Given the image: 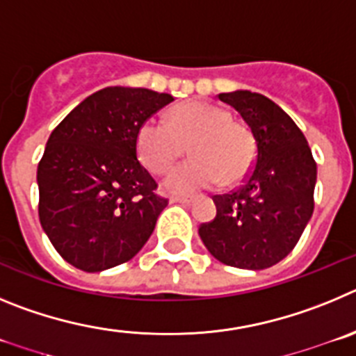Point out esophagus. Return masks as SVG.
Listing matches in <instances>:
<instances>
[{"instance_id": "esophagus-1", "label": "esophagus", "mask_w": 356, "mask_h": 356, "mask_svg": "<svg viewBox=\"0 0 356 356\" xmlns=\"http://www.w3.org/2000/svg\"><path fill=\"white\" fill-rule=\"evenodd\" d=\"M170 204H181V206H190V204H193V198L174 197V198H170Z\"/></svg>"}]
</instances>
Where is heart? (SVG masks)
<instances>
[{
    "label": "heart",
    "mask_w": 356,
    "mask_h": 356,
    "mask_svg": "<svg viewBox=\"0 0 356 356\" xmlns=\"http://www.w3.org/2000/svg\"><path fill=\"white\" fill-rule=\"evenodd\" d=\"M190 149L193 159L177 166L163 181L172 195L209 190L222 181H245L255 161V142L248 127L211 102L190 101L170 111L168 120L149 118L136 134L140 161L152 174H163Z\"/></svg>",
    "instance_id": "b5f03b06"
}]
</instances>
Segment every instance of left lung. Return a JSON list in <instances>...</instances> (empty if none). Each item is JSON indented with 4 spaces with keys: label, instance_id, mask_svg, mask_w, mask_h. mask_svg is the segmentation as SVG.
<instances>
[{
    "label": "left lung",
    "instance_id": "8db88e82",
    "mask_svg": "<svg viewBox=\"0 0 356 356\" xmlns=\"http://www.w3.org/2000/svg\"><path fill=\"white\" fill-rule=\"evenodd\" d=\"M254 134L257 156L245 184L216 195V218L198 234L214 259L241 270H266L291 254L314 211L318 166L293 118L250 90L218 95Z\"/></svg>",
    "mask_w": 356,
    "mask_h": 356
}]
</instances>
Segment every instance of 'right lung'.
Here are the masks:
<instances>
[{
	"label": "right lung",
	"mask_w": 356,
	"mask_h": 356,
	"mask_svg": "<svg viewBox=\"0 0 356 356\" xmlns=\"http://www.w3.org/2000/svg\"><path fill=\"white\" fill-rule=\"evenodd\" d=\"M172 101L149 88L108 86L51 133L37 168L38 218L56 252L78 270H110L150 238L166 200L136 158V134Z\"/></svg>",
	"instance_id": "1"
}]
</instances>
